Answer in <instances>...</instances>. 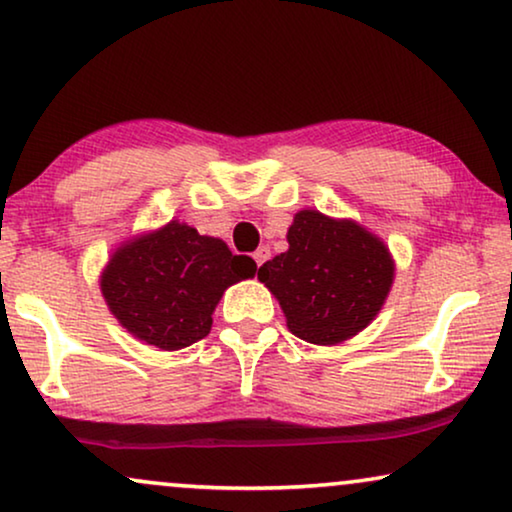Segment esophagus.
Wrapping results in <instances>:
<instances>
[{"mask_svg":"<svg viewBox=\"0 0 512 512\" xmlns=\"http://www.w3.org/2000/svg\"><path fill=\"white\" fill-rule=\"evenodd\" d=\"M270 258V249L268 247H258L256 251H254V261H256V265H263L265 261H268Z\"/></svg>","mask_w":512,"mask_h":512,"instance_id":"34e87169","label":"esophagus"}]
</instances>
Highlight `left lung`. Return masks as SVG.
Listing matches in <instances>:
<instances>
[{"label":"left lung","mask_w":512,"mask_h":512,"mask_svg":"<svg viewBox=\"0 0 512 512\" xmlns=\"http://www.w3.org/2000/svg\"><path fill=\"white\" fill-rule=\"evenodd\" d=\"M289 249L258 268L286 326L312 345H338L382 310L394 282V258L380 237L317 209L293 216Z\"/></svg>","instance_id":"obj_1"}]
</instances>
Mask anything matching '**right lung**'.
I'll return each mask as SVG.
<instances>
[{"mask_svg":"<svg viewBox=\"0 0 512 512\" xmlns=\"http://www.w3.org/2000/svg\"><path fill=\"white\" fill-rule=\"evenodd\" d=\"M254 275V258L235 256L219 237L170 221L123 242L102 272L100 289L128 333L174 352L205 338L223 291Z\"/></svg>","mask_w":512,"mask_h":512,"instance_id":"right-lung-1","label":"right lung"}]
</instances>
